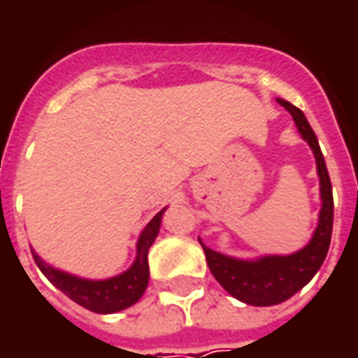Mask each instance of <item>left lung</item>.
<instances>
[{"mask_svg": "<svg viewBox=\"0 0 358 358\" xmlns=\"http://www.w3.org/2000/svg\"><path fill=\"white\" fill-rule=\"evenodd\" d=\"M291 113L301 137L309 143L317 163V175L321 185V211L319 223L313 231L310 241L291 255H263L257 259H237L229 255L217 253L205 247L199 239L201 247L207 257V265L213 277L229 295L239 299L241 303L253 307H271L291 299L296 291H301L307 282L317 275L329 253L331 233H333V187L329 179V171L324 165V157L317 141L315 131L310 129L305 113L285 99H277Z\"/></svg>", "mask_w": 358, "mask_h": 358, "instance_id": "1", "label": "left lung"}]
</instances>
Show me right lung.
Instances as JSON below:
<instances>
[{
	"label": "right lung",
	"mask_w": 358,
	"mask_h": 358,
	"mask_svg": "<svg viewBox=\"0 0 358 358\" xmlns=\"http://www.w3.org/2000/svg\"><path fill=\"white\" fill-rule=\"evenodd\" d=\"M163 213H165V209H161L141 231V235L137 239V255H135L133 265L127 271L119 273L115 277H109V279H83V277H77L71 273H65L62 268L51 267L35 253L34 249H31V255H34L39 271L62 293H65L71 301H76L77 305L93 310V313H101V315L117 313V310L135 305L143 296L145 289L149 285L147 253L159 235Z\"/></svg>",
	"instance_id": "add662e5"
}]
</instances>
